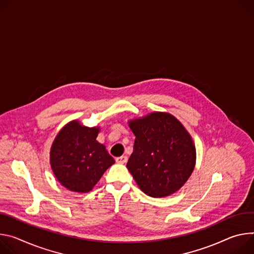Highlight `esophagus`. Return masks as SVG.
<instances>
[{"label":"esophagus","instance_id":"1","mask_svg":"<svg viewBox=\"0 0 254 254\" xmlns=\"http://www.w3.org/2000/svg\"><path fill=\"white\" fill-rule=\"evenodd\" d=\"M127 160H128V157L125 156V155H122V156H119V157L116 158V162H117V163H121V164L126 163Z\"/></svg>","mask_w":254,"mask_h":254}]
</instances>
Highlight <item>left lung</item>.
Wrapping results in <instances>:
<instances>
[{
    "mask_svg": "<svg viewBox=\"0 0 254 254\" xmlns=\"http://www.w3.org/2000/svg\"><path fill=\"white\" fill-rule=\"evenodd\" d=\"M135 135L127 168L139 189L152 198L178 191L195 165V146L184 125L166 112L128 121Z\"/></svg>",
    "mask_w": 254,
    "mask_h": 254,
    "instance_id": "obj_1",
    "label": "left lung"
}]
</instances>
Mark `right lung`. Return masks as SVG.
<instances>
[{"label":"right lung","mask_w":254,"mask_h":254,"mask_svg":"<svg viewBox=\"0 0 254 254\" xmlns=\"http://www.w3.org/2000/svg\"><path fill=\"white\" fill-rule=\"evenodd\" d=\"M101 128L72 120L55 136L50 148L53 175L67 190L89 192L104 173L115 163L106 146L97 141Z\"/></svg>","instance_id":"1"}]
</instances>
